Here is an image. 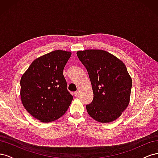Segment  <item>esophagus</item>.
Masks as SVG:
<instances>
[{
	"label": "esophagus",
	"instance_id": "34e87169",
	"mask_svg": "<svg viewBox=\"0 0 158 158\" xmlns=\"http://www.w3.org/2000/svg\"><path fill=\"white\" fill-rule=\"evenodd\" d=\"M73 94H74V97H78L79 95H80V93H79V92H75Z\"/></svg>",
	"mask_w": 158,
	"mask_h": 158
}]
</instances>
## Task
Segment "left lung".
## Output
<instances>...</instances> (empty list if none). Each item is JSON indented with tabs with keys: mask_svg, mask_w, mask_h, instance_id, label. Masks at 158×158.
I'll return each instance as SVG.
<instances>
[{
	"mask_svg": "<svg viewBox=\"0 0 158 158\" xmlns=\"http://www.w3.org/2000/svg\"><path fill=\"white\" fill-rule=\"evenodd\" d=\"M76 55L92 85L93 101L86 105L89 116L100 123L114 121L130 101L132 82L126 66L106 51H80Z\"/></svg>",
	"mask_w": 158,
	"mask_h": 158,
	"instance_id": "1",
	"label": "left lung"
}]
</instances>
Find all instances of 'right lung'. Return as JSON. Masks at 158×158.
<instances>
[{"label": "right lung", "mask_w": 158, "mask_h": 158, "mask_svg": "<svg viewBox=\"0 0 158 158\" xmlns=\"http://www.w3.org/2000/svg\"><path fill=\"white\" fill-rule=\"evenodd\" d=\"M71 52L56 50L36 59L20 80V95L27 111L44 123L53 121L68 109L73 97L63 69Z\"/></svg>", "instance_id": "obj_1"}]
</instances>
